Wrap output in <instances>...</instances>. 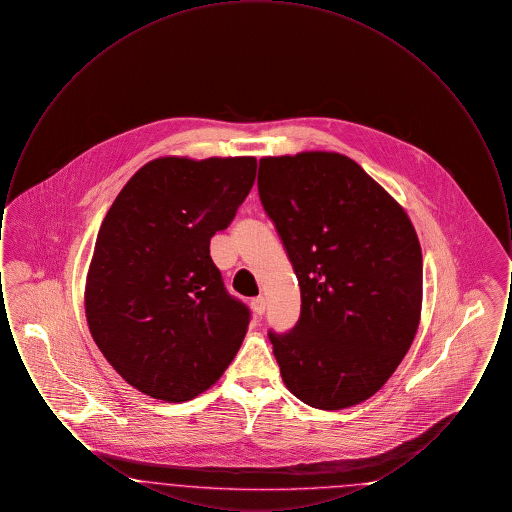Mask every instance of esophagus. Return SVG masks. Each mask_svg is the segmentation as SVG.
Masks as SVG:
<instances>
[{
  "mask_svg": "<svg viewBox=\"0 0 512 512\" xmlns=\"http://www.w3.org/2000/svg\"><path fill=\"white\" fill-rule=\"evenodd\" d=\"M251 309H253L255 315H263L267 311V299L265 297H255L251 301Z\"/></svg>",
  "mask_w": 512,
  "mask_h": 512,
  "instance_id": "obj_1",
  "label": "esophagus"
}]
</instances>
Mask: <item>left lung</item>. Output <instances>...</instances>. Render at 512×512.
<instances>
[{
	"mask_svg": "<svg viewBox=\"0 0 512 512\" xmlns=\"http://www.w3.org/2000/svg\"><path fill=\"white\" fill-rule=\"evenodd\" d=\"M257 186L301 288L292 330H268L282 380L315 409L357 405L388 382L418 328L422 251L413 224L340 153L265 157Z\"/></svg>",
	"mask_w": 512,
	"mask_h": 512,
	"instance_id": "left-lung-1",
	"label": "left lung"
}]
</instances>
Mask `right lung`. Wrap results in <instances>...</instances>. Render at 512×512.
Masks as SVG:
<instances>
[{
  "label": "right lung",
  "mask_w": 512,
  "mask_h": 512,
  "mask_svg": "<svg viewBox=\"0 0 512 512\" xmlns=\"http://www.w3.org/2000/svg\"><path fill=\"white\" fill-rule=\"evenodd\" d=\"M255 157H161L136 172L99 228L86 318L99 351L136 390L182 403L236 357L251 313L209 255L249 194Z\"/></svg>",
  "instance_id": "add662e5"
}]
</instances>
